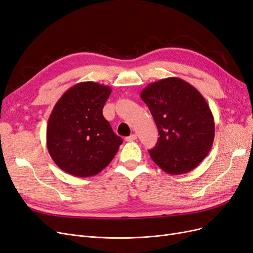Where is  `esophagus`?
Wrapping results in <instances>:
<instances>
[{"label": "esophagus", "mask_w": 253, "mask_h": 253, "mask_svg": "<svg viewBox=\"0 0 253 253\" xmlns=\"http://www.w3.org/2000/svg\"><path fill=\"white\" fill-rule=\"evenodd\" d=\"M136 139H137V135L136 134H132V135H129L128 137H126V141H134Z\"/></svg>", "instance_id": "esophagus-1"}]
</instances>
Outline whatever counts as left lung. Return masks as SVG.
I'll list each match as a JSON object with an SVG mask.
<instances>
[{
	"instance_id": "1",
	"label": "left lung",
	"mask_w": 253,
	"mask_h": 253,
	"mask_svg": "<svg viewBox=\"0 0 253 253\" xmlns=\"http://www.w3.org/2000/svg\"><path fill=\"white\" fill-rule=\"evenodd\" d=\"M154 118L158 141L150 156L168 174H185L208 155L214 140V118L193 85L177 77L150 83L140 93Z\"/></svg>"
}]
</instances>
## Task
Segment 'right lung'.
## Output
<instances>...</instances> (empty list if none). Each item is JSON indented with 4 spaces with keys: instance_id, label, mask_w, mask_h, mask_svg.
<instances>
[{
    "instance_id": "right-lung-1",
    "label": "right lung",
    "mask_w": 253,
    "mask_h": 253,
    "mask_svg": "<svg viewBox=\"0 0 253 253\" xmlns=\"http://www.w3.org/2000/svg\"><path fill=\"white\" fill-rule=\"evenodd\" d=\"M112 93L108 85L80 82L68 88L48 118L46 144L61 170L76 177L100 173L116 155L122 139L103 117Z\"/></svg>"
}]
</instances>
